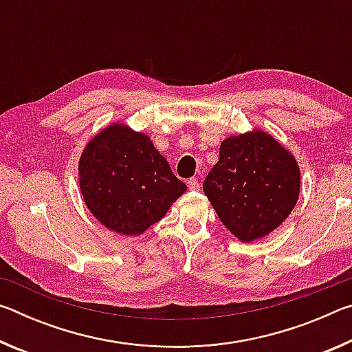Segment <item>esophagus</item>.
Instances as JSON below:
<instances>
[{
    "instance_id": "esophagus-1",
    "label": "esophagus",
    "mask_w": 352,
    "mask_h": 352,
    "mask_svg": "<svg viewBox=\"0 0 352 352\" xmlns=\"http://www.w3.org/2000/svg\"><path fill=\"white\" fill-rule=\"evenodd\" d=\"M188 188L190 190H197L200 188V183L197 178H190V180H188Z\"/></svg>"
}]
</instances>
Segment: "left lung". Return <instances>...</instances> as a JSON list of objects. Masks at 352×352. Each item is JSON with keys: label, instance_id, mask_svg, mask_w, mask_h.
<instances>
[{"label": "left lung", "instance_id": "8db88e82", "mask_svg": "<svg viewBox=\"0 0 352 352\" xmlns=\"http://www.w3.org/2000/svg\"><path fill=\"white\" fill-rule=\"evenodd\" d=\"M300 188L295 155L258 127L225 138L219 162L204 182V192L219 219L245 243L283 225L294 211Z\"/></svg>", "mask_w": 352, "mask_h": 352}]
</instances>
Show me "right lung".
Masks as SVG:
<instances>
[{
    "label": "right lung",
    "instance_id": "obj_1",
    "mask_svg": "<svg viewBox=\"0 0 352 352\" xmlns=\"http://www.w3.org/2000/svg\"><path fill=\"white\" fill-rule=\"evenodd\" d=\"M83 201L99 223L122 236H140L160 222L186 184L151 136L111 122L87 142L79 158Z\"/></svg>",
    "mask_w": 352,
    "mask_h": 352
}]
</instances>
